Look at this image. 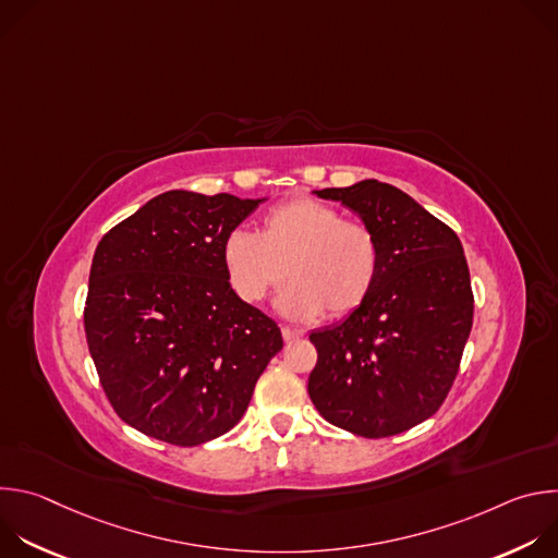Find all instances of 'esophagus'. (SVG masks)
Returning <instances> with one entry per match:
<instances>
[{"label":"esophagus","instance_id":"34e87169","mask_svg":"<svg viewBox=\"0 0 558 558\" xmlns=\"http://www.w3.org/2000/svg\"><path fill=\"white\" fill-rule=\"evenodd\" d=\"M300 338H302L300 331H295V329H291V327H282V340H284V342H293V340H300Z\"/></svg>","mask_w":558,"mask_h":558}]
</instances>
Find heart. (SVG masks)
Listing matches in <instances>:
<instances>
[{
    "mask_svg": "<svg viewBox=\"0 0 558 558\" xmlns=\"http://www.w3.org/2000/svg\"><path fill=\"white\" fill-rule=\"evenodd\" d=\"M222 265L233 293L260 302L289 276L278 308L293 320L344 317L373 293L381 271L375 231L347 220L315 198H293L267 211L263 231L231 229L222 241Z\"/></svg>",
    "mask_w": 558,
    "mask_h": 558,
    "instance_id": "b5f03b06",
    "label": "heart"
}]
</instances>
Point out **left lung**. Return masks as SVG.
Returning a JSON list of instances; mask_svg holds the SVG:
<instances>
[{
  "mask_svg": "<svg viewBox=\"0 0 558 558\" xmlns=\"http://www.w3.org/2000/svg\"><path fill=\"white\" fill-rule=\"evenodd\" d=\"M368 225L381 271L347 320L308 336V397L329 424L379 439L439 411L472 329L474 298L457 233L402 190L375 179L327 187Z\"/></svg>",
  "mask_w": 558,
  "mask_h": 558,
  "instance_id": "left-lung-1",
  "label": "left lung"
}]
</instances>
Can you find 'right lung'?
<instances>
[{
    "mask_svg": "<svg viewBox=\"0 0 558 558\" xmlns=\"http://www.w3.org/2000/svg\"><path fill=\"white\" fill-rule=\"evenodd\" d=\"M263 201L172 190L97 245L88 349L112 409L143 435L174 446L225 435L282 349L278 325L233 293L222 265L225 235Z\"/></svg>",
    "mask_w": 558,
    "mask_h": 558,
    "instance_id": "1",
    "label": "right lung"
}]
</instances>
